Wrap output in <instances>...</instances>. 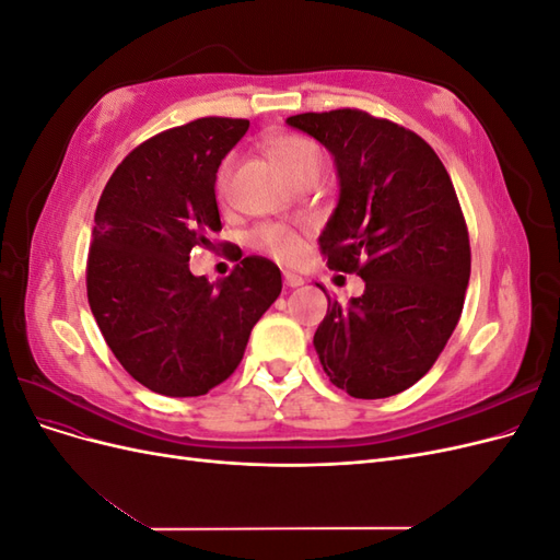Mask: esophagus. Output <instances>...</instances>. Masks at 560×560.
Returning a JSON list of instances; mask_svg holds the SVG:
<instances>
[{
  "mask_svg": "<svg viewBox=\"0 0 560 560\" xmlns=\"http://www.w3.org/2000/svg\"><path fill=\"white\" fill-rule=\"evenodd\" d=\"M284 284L292 287V290H294V287H301V284H303V278L296 276V273H292V270H284Z\"/></svg>",
  "mask_w": 560,
  "mask_h": 560,
  "instance_id": "obj_1",
  "label": "esophagus"
}]
</instances>
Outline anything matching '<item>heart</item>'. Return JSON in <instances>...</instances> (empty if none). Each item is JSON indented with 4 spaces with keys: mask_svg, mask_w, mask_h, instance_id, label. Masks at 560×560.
Instances as JSON below:
<instances>
[{
    "mask_svg": "<svg viewBox=\"0 0 560 560\" xmlns=\"http://www.w3.org/2000/svg\"><path fill=\"white\" fill-rule=\"evenodd\" d=\"M268 156L290 182L299 173L306 171V167L319 165L317 147L311 140L301 138V135H278V138L268 142ZM229 177H231V159H226L222 163V167H219V173H217V179H214V189H217L219 200H224L229 196ZM252 243H254V247L273 254V257L280 261H292L301 249L299 235L290 226H282V224H266V226L257 229L252 233Z\"/></svg>",
    "mask_w": 560,
    "mask_h": 560,
    "instance_id": "obj_1",
    "label": "heart"
}]
</instances>
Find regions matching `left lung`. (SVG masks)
Here are the masks:
<instances>
[{
  "label": "left lung",
  "mask_w": 560,
  "mask_h": 560,
  "mask_svg": "<svg viewBox=\"0 0 560 560\" xmlns=\"http://www.w3.org/2000/svg\"><path fill=\"white\" fill-rule=\"evenodd\" d=\"M329 149L338 202L319 249L327 266L364 280V294L329 308L313 346L329 381L358 399L404 393L428 374L460 319L469 235L434 149L360 109L287 118Z\"/></svg>",
  "instance_id": "obj_1"
}]
</instances>
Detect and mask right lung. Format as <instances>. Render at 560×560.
I'll return each instance as SVG.
<instances>
[{"instance_id":"obj_1","label":"right lung","mask_w":560,"mask_h":560,"mask_svg":"<svg viewBox=\"0 0 560 560\" xmlns=\"http://www.w3.org/2000/svg\"><path fill=\"white\" fill-rule=\"evenodd\" d=\"M247 118L208 116L147 140L116 167L95 210L86 264L93 317L128 374L165 397H200L241 364L280 296V268L245 257L210 282L191 249L222 231L214 179Z\"/></svg>"}]
</instances>
